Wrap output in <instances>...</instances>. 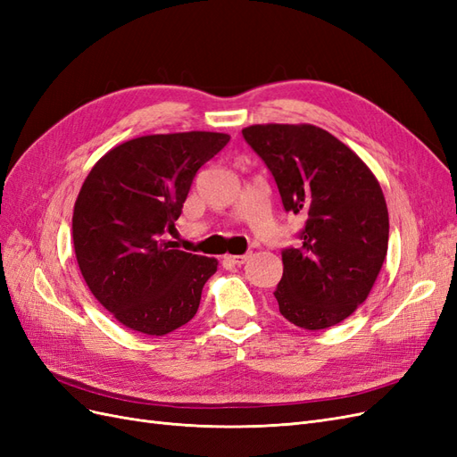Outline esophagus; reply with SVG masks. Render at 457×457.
<instances>
[{"label": "esophagus", "mask_w": 457, "mask_h": 457, "mask_svg": "<svg viewBox=\"0 0 457 457\" xmlns=\"http://www.w3.org/2000/svg\"><path fill=\"white\" fill-rule=\"evenodd\" d=\"M250 259V253H244V255H225L227 262H232V265H244V262Z\"/></svg>", "instance_id": "esophagus-1"}]
</instances>
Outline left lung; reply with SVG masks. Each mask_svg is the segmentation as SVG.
Segmentation results:
<instances>
[{"label": "left lung", "mask_w": 457, "mask_h": 457, "mask_svg": "<svg viewBox=\"0 0 457 457\" xmlns=\"http://www.w3.org/2000/svg\"><path fill=\"white\" fill-rule=\"evenodd\" d=\"M242 135L272 173L286 213L305 219L299 245L282 250L280 314L305 329L339 324L366 301L389 245L378 179L349 146L309 123L250 126Z\"/></svg>", "instance_id": "8db88e82"}]
</instances>
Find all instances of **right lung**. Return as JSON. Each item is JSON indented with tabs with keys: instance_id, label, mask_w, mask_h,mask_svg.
<instances>
[{
	"instance_id": "1",
	"label": "right lung",
	"mask_w": 457,
	"mask_h": 457,
	"mask_svg": "<svg viewBox=\"0 0 457 457\" xmlns=\"http://www.w3.org/2000/svg\"><path fill=\"white\" fill-rule=\"evenodd\" d=\"M228 141L210 131L139 137L106 152L81 187L72 217L81 276L129 329L165 336L195 318L217 259L173 250L163 234L198 170Z\"/></svg>"
}]
</instances>
